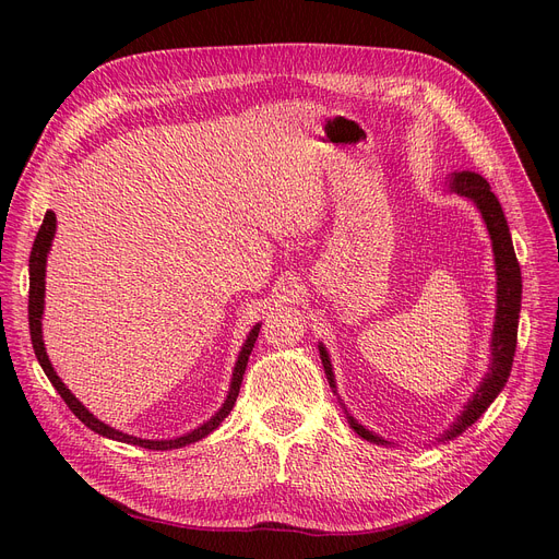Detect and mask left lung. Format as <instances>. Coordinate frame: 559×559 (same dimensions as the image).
<instances>
[{"label": "left lung", "mask_w": 559, "mask_h": 559, "mask_svg": "<svg viewBox=\"0 0 559 559\" xmlns=\"http://www.w3.org/2000/svg\"><path fill=\"white\" fill-rule=\"evenodd\" d=\"M449 186H451V192L472 199L487 224L491 249H493V260H496V321H493V333H491L489 371L483 378V383L476 390V394L464 405L457 421L451 426V430H447L442 437H439V442L457 437L468 426L476 424L485 409L491 405V401L506 388L508 376L512 371V362H514L516 329H519V312H521V270H519V260H516V253L512 247L510 228H508V219L503 215L501 203H498L489 183L476 171H455L451 176ZM319 358H321V365H324L329 383L335 392L333 365H331V358L326 354L324 344H319ZM346 419H348L350 428H354L362 439H369V442H376V444H388L383 437L369 432L348 413H346Z\"/></svg>", "instance_id": "8db88e82"}]
</instances>
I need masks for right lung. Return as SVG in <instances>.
<instances>
[{
  "label": "right lung",
  "instance_id": "1",
  "mask_svg": "<svg viewBox=\"0 0 559 559\" xmlns=\"http://www.w3.org/2000/svg\"><path fill=\"white\" fill-rule=\"evenodd\" d=\"M53 233H56V215L51 211L45 213V219H43V226L36 235V242H34V249H32V258H28V331H32V344H34V350H36V358L43 367V371L47 373L49 383L56 388V392L61 394V399L68 403V407L72 409V413L87 426L91 430L99 432L102 437H108V439H115V442H124V444H133V447H142V449H152V451H169V449H181L186 444H192V442H199V439H203L205 435H211L233 409L235 405V399H238L240 394V385H242V376H245V369H247V362H249V356L253 350V344L258 340V333H260V324H255L240 350L238 356V362H235V369H233V378H230V390H228V396L224 401V405L217 409L215 417H211L205 424H201L199 428L176 437V439H142V437H133V435H127L122 430H115L110 426H106L104 421H99L95 415L87 413V409L83 407V403L63 385V380L56 376L49 358H47V350H45V342H43V310H45V264H47V253H49V247H51V240H53Z\"/></svg>",
  "mask_w": 559,
  "mask_h": 559
}]
</instances>
